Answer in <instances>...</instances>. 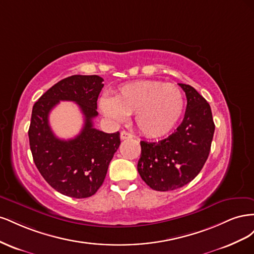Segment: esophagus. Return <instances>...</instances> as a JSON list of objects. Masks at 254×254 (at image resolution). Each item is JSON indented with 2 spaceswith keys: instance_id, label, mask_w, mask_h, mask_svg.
Masks as SVG:
<instances>
[{
  "instance_id": "1",
  "label": "esophagus",
  "mask_w": 254,
  "mask_h": 254,
  "mask_svg": "<svg viewBox=\"0 0 254 254\" xmlns=\"http://www.w3.org/2000/svg\"><path fill=\"white\" fill-rule=\"evenodd\" d=\"M132 137V134L126 131V130H123V131L121 132V139L122 140H128V139H131Z\"/></svg>"
}]
</instances>
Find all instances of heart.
Segmentation results:
<instances>
[{
	"instance_id": "1",
	"label": "heart",
	"mask_w": 254,
	"mask_h": 254,
	"mask_svg": "<svg viewBox=\"0 0 254 254\" xmlns=\"http://www.w3.org/2000/svg\"><path fill=\"white\" fill-rule=\"evenodd\" d=\"M99 108L115 123H122L127 114L134 113L137 129L149 137H159L170 133L179 122L184 97L175 84L139 80L121 87L114 97L103 96Z\"/></svg>"
}]
</instances>
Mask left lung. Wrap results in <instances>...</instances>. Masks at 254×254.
<instances>
[{
	"instance_id": "obj_1",
	"label": "left lung",
	"mask_w": 254,
	"mask_h": 254,
	"mask_svg": "<svg viewBox=\"0 0 254 254\" xmlns=\"http://www.w3.org/2000/svg\"><path fill=\"white\" fill-rule=\"evenodd\" d=\"M179 86L188 99L179 127L161 141H141L137 172L155 190H173L190 182L202 170L211 150L215 130L211 107L190 84Z\"/></svg>"
}]
</instances>
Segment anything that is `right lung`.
<instances>
[{
  "instance_id": "obj_1",
  "label": "right lung",
  "mask_w": 254,
  "mask_h": 254,
  "mask_svg": "<svg viewBox=\"0 0 254 254\" xmlns=\"http://www.w3.org/2000/svg\"><path fill=\"white\" fill-rule=\"evenodd\" d=\"M103 81L97 75L70 76L54 84L33 107L28 137L34 162L45 181L68 197L96 193L121 144L119 131L106 133L93 127ZM60 100L77 103L85 118L81 133L67 141L58 139L48 124V114Z\"/></svg>"
}]
</instances>
